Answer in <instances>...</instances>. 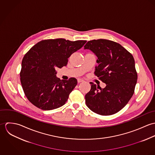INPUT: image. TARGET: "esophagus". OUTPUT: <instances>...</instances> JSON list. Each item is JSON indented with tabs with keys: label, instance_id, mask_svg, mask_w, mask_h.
I'll list each match as a JSON object with an SVG mask.
<instances>
[{
	"label": "esophagus",
	"instance_id": "esophagus-1",
	"mask_svg": "<svg viewBox=\"0 0 155 155\" xmlns=\"http://www.w3.org/2000/svg\"><path fill=\"white\" fill-rule=\"evenodd\" d=\"M84 80L83 79H81V78H78V83L82 82H84Z\"/></svg>",
	"mask_w": 155,
	"mask_h": 155
}]
</instances>
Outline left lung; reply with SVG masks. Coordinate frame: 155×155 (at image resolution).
Returning <instances> with one entry per match:
<instances>
[{
  "label": "left lung",
  "instance_id": "1",
  "mask_svg": "<svg viewBox=\"0 0 155 155\" xmlns=\"http://www.w3.org/2000/svg\"><path fill=\"white\" fill-rule=\"evenodd\" d=\"M84 48L91 50L98 57L94 74L106 84L101 88L90 82L86 104L100 115L116 113L127 104L134 93L137 73L133 55L121 45L103 39L89 41Z\"/></svg>",
  "mask_w": 155,
  "mask_h": 155
}]
</instances>
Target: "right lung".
<instances>
[{"mask_svg":"<svg viewBox=\"0 0 155 155\" xmlns=\"http://www.w3.org/2000/svg\"><path fill=\"white\" fill-rule=\"evenodd\" d=\"M86 42L63 38L45 39L30 48L22 58L20 76L25 95L31 103L50 110L66 103L78 81L74 78L61 81L56 77V68L66 66L70 55Z\"/></svg>","mask_w":155,"mask_h":155,"instance_id":"add662e5","label":"right lung"}]
</instances>
